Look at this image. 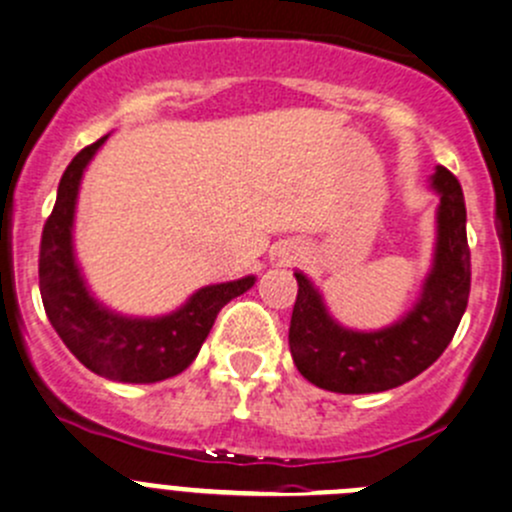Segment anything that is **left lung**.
I'll list each match as a JSON object with an SVG mask.
<instances>
[{
  "label": "left lung",
  "instance_id": "obj_1",
  "mask_svg": "<svg viewBox=\"0 0 512 512\" xmlns=\"http://www.w3.org/2000/svg\"><path fill=\"white\" fill-rule=\"evenodd\" d=\"M430 190L440 197L433 265L415 305L393 325L380 330L340 325L315 282L295 270L290 352L300 375L317 388L342 395L393 390L428 370L453 340L470 295L465 200L460 182L445 167H435Z\"/></svg>",
  "mask_w": 512,
  "mask_h": 512
}]
</instances>
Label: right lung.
Returning <instances> with one entry per match:
<instances>
[{"label":"right lung","instance_id":"add662e5","mask_svg":"<svg viewBox=\"0 0 512 512\" xmlns=\"http://www.w3.org/2000/svg\"><path fill=\"white\" fill-rule=\"evenodd\" d=\"M109 135L84 147L59 180L57 202L42 232L39 292L44 312L74 357L87 370L114 382H160L180 375L200 352L215 317L232 297L255 285L257 277L205 285L177 310L157 317L122 315L89 290L74 252V215L79 185Z\"/></svg>","mask_w":512,"mask_h":512}]
</instances>
